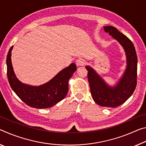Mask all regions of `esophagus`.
Masks as SVG:
<instances>
[{
    "mask_svg": "<svg viewBox=\"0 0 146 146\" xmlns=\"http://www.w3.org/2000/svg\"><path fill=\"white\" fill-rule=\"evenodd\" d=\"M76 65H77L78 66H83V64H85V61L83 60V59L80 58V59H77V60H76Z\"/></svg>",
    "mask_w": 146,
    "mask_h": 146,
    "instance_id": "esophagus-1",
    "label": "esophagus"
}]
</instances>
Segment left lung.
<instances>
[{"mask_svg": "<svg viewBox=\"0 0 146 146\" xmlns=\"http://www.w3.org/2000/svg\"><path fill=\"white\" fill-rule=\"evenodd\" d=\"M104 29L123 47L127 59L125 70L117 84L112 87L105 82L94 68L90 66H86L85 68L88 71V80L94 101L102 107H116L123 104L135 90L137 56L134 44L127 36L113 26H104Z\"/></svg>", "mask_w": 146, "mask_h": 146, "instance_id": "left-lung-1", "label": "left lung"}]
</instances>
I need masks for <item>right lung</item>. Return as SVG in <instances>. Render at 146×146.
Returning <instances> with one entry per match:
<instances>
[{
    "instance_id": "1",
    "label": "right lung",
    "mask_w": 146,
    "mask_h": 146,
    "mask_svg": "<svg viewBox=\"0 0 146 146\" xmlns=\"http://www.w3.org/2000/svg\"><path fill=\"white\" fill-rule=\"evenodd\" d=\"M11 46L6 59L7 76L9 83L17 96L26 105L36 109H47L64 98L68 91V80L76 70L75 63H71L43 85L32 86L18 80L11 63Z\"/></svg>"
}]
</instances>
